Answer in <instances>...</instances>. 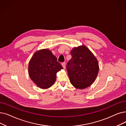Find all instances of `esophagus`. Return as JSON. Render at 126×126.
I'll return each mask as SVG.
<instances>
[{
  "mask_svg": "<svg viewBox=\"0 0 126 126\" xmlns=\"http://www.w3.org/2000/svg\"><path fill=\"white\" fill-rule=\"evenodd\" d=\"M62 66H63L64 69H65V68H66V64H65V63H62Z\"/></svg>",
  "mask_w": 126,
  "mask_h": 126,
  "instance_id": "obj_1",
  "label": "esophagus"
}]
</instances>
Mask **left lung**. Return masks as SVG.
I'll list each match as a JSON object with an SVG mask.
<instances>
[{
  "label": "left lung",
  "mask_w": 126,
  "mask_h": 126,
  "mask_svg": "<svg viewBox=\"0 0 126 126\" xmlns=\"http://www.w3.org/2000/svg\"><path fill=\"white\" fill-rule=\"evenodd\" d=\"M66 68L70 82L75 88L84 89L94 83L99 72L98 60L85 45L74 47Z\"/></svg>",
  "instance_id": "8db88e82"
}]
</instances>
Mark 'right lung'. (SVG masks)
Listing matches in <instances>:
<instances>
[{
    "label": "right lung",
    "mask_w": 126,
    "mask_h": 126,
    "mask_svg": "<svg viewBox=\"0 0 126 126\" xmlns=\"http://www.w3.org/2000/svg\"><path fill=\"white\" fill-rule=\"evenodd\" d=\"M63 68L51 50L43 49L36 51L30 59L28 73L37 86L47 89L54 84L57 73Z\"/></svg>",
    "instance_id": "right-lung-1"
}]
</instances>
